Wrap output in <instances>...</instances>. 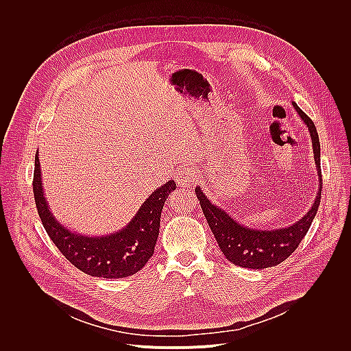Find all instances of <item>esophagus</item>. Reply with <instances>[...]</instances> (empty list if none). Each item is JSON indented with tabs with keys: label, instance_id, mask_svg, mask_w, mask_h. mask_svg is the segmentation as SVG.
Returning a JSON list of instances; mask_svg holds the SVG:
<instances>
[{
	"label": "esophagus",
	"instance_id": "obj_1",
	"mask_svg": "<svg viewBox=\"0 0 351 351\" xmlns=\"http://www.w3.org/2000/svg\"><path fill=\"white\" fill-rule=\"evenodd\" d=\"M195 179H197V172L194 168H190V167H184L179 169L175 176V180L179 187H190L195 182Z\"/></svg>",
	"mask_w": 351,
	"mask_h": 351
}]
</instances>
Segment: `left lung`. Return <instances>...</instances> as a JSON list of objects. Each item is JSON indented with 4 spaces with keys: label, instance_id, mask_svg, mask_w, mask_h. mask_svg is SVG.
Segmentation results:
<instances>
[{
    "label": "left lung",
    "instance_id": "obj_1",
    "mask_svg": "<svg viewBox=\"0 0 351 351\" xmlns=\"http://www.w3.org/2000/svg\"><path fill=\"white\" fill-rule=\"evenodd\" d=\"M293 106L309 130L313 143L315 162L320 179V187L315 204L300 221L294 223L290 227L271 231L247 228L237 223V220L230 217V215H227L223 209L215 206L202 193L201 187L195 189L197 198L199 199L202 212L219 243V247L221 249L228 261L242 268L264 269L275 267L289 258L297 250L301 241L309 231L320 205L323 179L320 167L319 134L311 117L305 112H302V109L295 102H293Z\"/></svg>",
    "mask_w": 351,
    "mask_h": 351
}]
</instances>
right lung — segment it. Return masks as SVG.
I'll list each match as a JSON object with an SVG mask.
<instances>
[{
    "label": "right lung",
    "mask_w": 351,
    "mask_h": 351,
    "mask_svg": "<svg viewBox=\"0 0 351 351\" xmlns=\"http://www.w3.org/2000/svg\"><path fill=\"white\" fill-rule=\"evenodd\" d=\"M176 189L167 182L149 195L132 220L120 231L106 237H86L69 231L51 215L43 194L38 152L32 191L40 221L62 256L82 272L105 279L127 278L141 271L154 253L160 217L168 195Z\"/></svg>",
    "instance_id": "right-lung-1"
}]
</instances>
